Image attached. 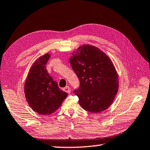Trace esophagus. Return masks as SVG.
<instances>
[{"label":"esophagus","instance_id":"esophagus-1","mask_svg":"<svg viewBox=\"0 0 150 150\" xmlns=\"http://www.w3.org/2000/svg\"><path fill=\"white\" fill-rule=\"evenodd\" d=\"M64 92H67V93H70V92H71V88H70L69 86H66L64 88Z\"/></svg>","mask_w":150,"mask_h":150}]
</instances>
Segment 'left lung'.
Returning a JSON list of instances; mask_svg holds the SVG:
<instances>
[{
    "instance_id": "8db88e82",
    "label": "left lung",
    "mask_w": 150,
    "mask_h": 150,
    "mask_svg": "<svg viewBox=\"0 0 150 150\" xmlns=\"http://www.w3.org/2000/svg\"><path fill=\"white\" fill-rule=\"evenodd\" d=\"M69 59L72 69L80 81L74 92L82 108L99 113L112 103L119 87L118 75L109 57L91 45L80 46Z\"/></svg>"
}]
</instances>
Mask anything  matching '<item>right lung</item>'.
Wrapping results in <instances>:
<instances>
[{
    "label": "right lung",
    "instance_id": "add662e5",
    "mask_svg": "<svg viewBox=\"0 0 150 150\" xmlns=\"http://www.w3.org/2000/svg\"><path fill=\"white\" fill-rule=\"evenodd\" d=\"M50 57V54L46 53L34 62L24 86L29 106L42 115L54 113L67 96V93L60 89L57 82L47 71L45 66Z\"/></svg>",
    "mask_w": 150,
    "mask_h": 150
}]
</instances>
